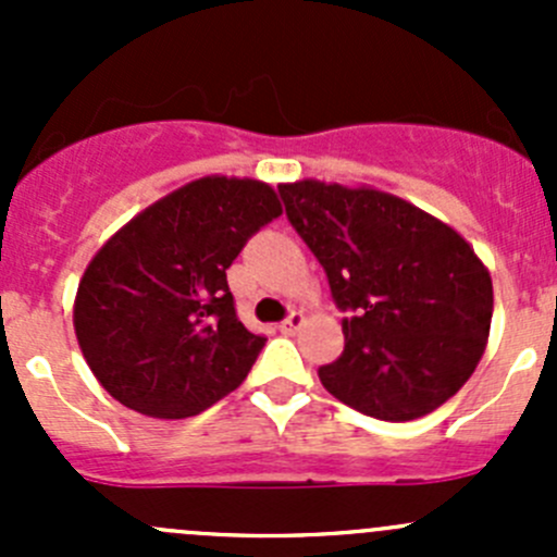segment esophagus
<instances>
[{
    "label": "esophagus",
    "mask_w": 557,
    "mask_h": 557,
    "mask_svg": "<svg viewBox=\"0 0 557 557\" xmlns=\"http://www.w3.org/2000/svg\"><path fill=\"white\" fill-rule=\"evenodd\" d=\"M305 323H307L305 312H294L288 320H283V323H280V331H283V334H296V331H299Z\"/></svg>",
    "instance_id": "34e87169"
}]
</instances>
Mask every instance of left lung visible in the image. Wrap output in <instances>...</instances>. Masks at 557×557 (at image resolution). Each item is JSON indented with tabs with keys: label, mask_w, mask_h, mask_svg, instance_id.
Listing matches in <instances>:
<instances>
[{
	"label": "left lung",
	"mask_w": 557,
	"mask_h": 557,
	"mask_svg": "<svg viewBox=\"0 0 557 557\" xmlns=\"http://www.w3.org/2000/svg\"><path fill=\"white\" fill-rule=\"evenodd\" d=\"M288 221L329 274L345 352L320 383L347 407L418 420L474 374L493 318L491 272L453 226L374 185L280 183Z\"/></svg>",
	"instance_id": "1"
}]
</instances>
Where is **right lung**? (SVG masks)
<instances>
[{
  "mask_svg": "<svg viewBox=\"0 0 557 557\" xmlns=\"http://www.w3.org/2000/svg\"><path fill=\"white\" fill-rule=\"evenodd\" d=\"M280 215L269 183L207 174L145 207L99 247L77 283L72 323L115 401L183 420L243 385L267 339L237 318L226 269Z\"/></svg>",
  "mask_w": 557,
  "mask_h": 557,
  "instance_id": "right-lung-1",
  "label": "right lung"
}]
</instances>
